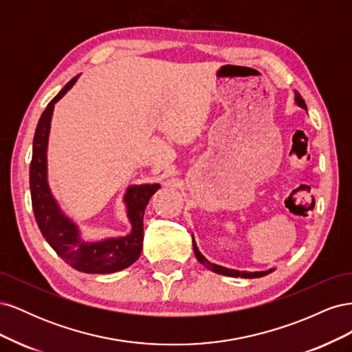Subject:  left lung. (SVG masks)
I'll list each match as a JSON object with an SVG mask.
<instances>
[{"label": "left lung", "instance_id": "obj_1", "mask_svg": "<svg viewBox=\"0 0 352 352\" xmlns=\"http://www.w3.org/2000/svg\"><path fill=\"white\" fill-rule=\"evenodd\" d=\"M295 102L300 105L301 109H304V110H307V105H305V101L302 100V97L300 94H298L296 91H295ZM192 245H194V252H195V257H197V260L202 264V265H206V267L208 269V270H211V272H214V273H219V274H223V276H232V278H245V279H252V278H261V276H265V274H269V273H272L273 272V269H270V270H265V272H239V270H232V269H226V267H221V265H217V264H212V263H210L204 255H202L199 251H198V248H197V243H195V241L192 239Z\"/></svg>", "mask_w": 352, "mask_h": 352}]
</instances>
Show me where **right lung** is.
Here are the masks:
<instances>
[{
    "label": "right lung",
    "mask_w": 352,
    "mask_h": 352,
    "mask_svg": "<svg viewBox=\"0 0 352 352\" xmlns=\"http://www.w3.org/2000/svg\"><path fill=\"white\" fill-rule=\"evenodd\" d=\"M74 76L42 113L34 136V151L29 170L32 208L42 236L47 239L60 257L70 267L83 273L107 274L123 270L133 264L142 251L144 241V212L150 198L160 189L154 185H135L126 190L124 202L132 232L126 236L109 238L98 242L82 241L79 229L61 212L57 201L52 198L47 182V145L54 104L76 83Z\"/></svg>",
    "instance_id": "add662e5"
}]
</instances>
